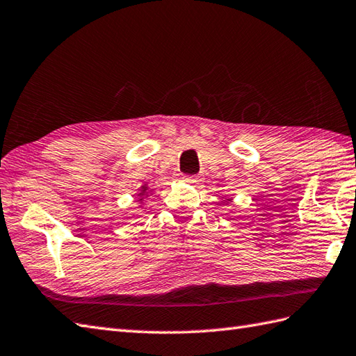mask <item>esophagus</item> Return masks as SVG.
I'll return each mask as SVG.
<instances>
[{
  "label": "esophagus",
  "instance_id": "34e87169",
  "mask_svg": "<svg viewBox=\"0 0 356 356\" xmlns=\"http://www.w3.org/2000/svg\"><path fill=\"white\" fill-rule=\"evenodd\" d=\"M184 180L188 181V184H193V185H195V184H198V181H200V179H198L197 176H184Z\"/></svg>",
  "mask_w": 356,
  "mask_h": 356
}]
</instances>
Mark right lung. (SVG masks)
<instances>
[{
  "mask_svg": "<svg viewBox=\"0 0 356 356\" xmlns=\"http://www.w3.org/2000/svg\"><path fill=\"white\" fill-rule=\"evenodd\" d=\"M145 194H147V186H143V188H140L139 195H145Z\"/></svg>",
  "mask_w": 356,
  "mask_h": 356,
  "instance_id": "1",
  "label": "right lung"
}]
</instances>
